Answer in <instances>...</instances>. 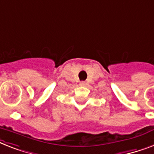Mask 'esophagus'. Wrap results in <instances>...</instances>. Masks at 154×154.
<instances>
[{
    "label": "esophagus",
    "instance_id": "1",
    "mask_svg": "<svg viewBox=\"0 0 154 154\" xmlns=\"http://www.w3.org/2000/svg\"><path fill=\"white\" fill-rule=\"evenodd\" d=\"M85 85H86V84H85V81H81V82H80V85H81V86H85Z\"/></svg>",
    "mask_w": 154,
    "mask_h": 154
}]
</instances>
